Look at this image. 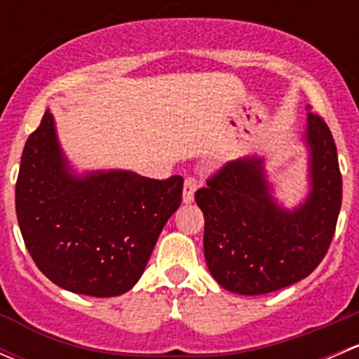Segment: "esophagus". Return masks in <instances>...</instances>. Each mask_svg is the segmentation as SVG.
<instances>
[{
	"instance_id": "esophagus-1",
	"label": "esophagus",
	"mask_w": 359,
	"mask_h": 359,
	"mask_svg": "<svg viewBox=\"0 0 359 359\" xmlns=\"http://www.w3.org/2000/svg\"><path fill=\"white\" fill-rule=\"evenodd\" d=\"M196 180L193 177H186V182H184V191H182V201L184 203H193L194 201V193H196Z\"/></svg>"
}]
</instances>
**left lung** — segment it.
Segmentation results:
<instances>
[{"mask_svg":"<svg viewBox=\"0 0 359 359\" xmlns=\"http://www.w3.org/2000/svg\"><path fill=\"white\" fill-rule=\"evenodd\" d=\"M309 109V107H307ZM309 193L295 208L274 198L262 156L227 163L194 194L205 215L206 266L213 280L240 295H264L309 276L334 238L342 177L327 123L307 112Z\"/></svg>","mask_w":359,"mask_h":359,"instance_id":"8db88e82","label":"left lung"}]
</instances>
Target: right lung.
Listing matches in <instances>:
<instances>
[{
	"instance_id": "1",
	"label": "right lung",
	"mask_w": 359,
	"mask_h": 359,
	"mask_svg": "<svg viewBox=\"0 0 359 359\" xmlns=\"http://www.w3.org/2000/svg\"><path fill=\"white\" fill-rule=\"evenodd\" d=\"M184 179L130 170L78 173L45 112L29 135L15 186L24 243L57 287L92 297L128 292L142 276L159 233L182 201Z\"/></svg>"
}]
</instances>
